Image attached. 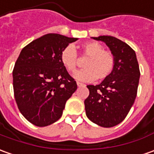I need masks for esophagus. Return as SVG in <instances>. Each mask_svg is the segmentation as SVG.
Segmentation results:
<instances>
[{"label": "esophagus", "mask_w": 154, "mask_h": 154, "mask_svg": "<svg viewBox=\"0 0 154 154\" xmlns=\"http://www.w3.org/2000/svg\"><path fill=\"white\" fill-rule=\"evenodd\" d=\"M77 84L78 87H83V86H85L84 84H83V83H81V82H77Z\"/></svg>", "instance_id": "1"}]
</instances>
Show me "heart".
<instances>
[{
    "label": "heart",
    "instance_id": "heart-1",
    "mask_svg": "<svg viewBox=\"0 0 154 154\" xmlns=\"http://www.w3.org/2000/svg\"><path fill=\"white\" fill-rule=\"evenodd\" d=\"M81 54L88 57L83 63L85 67L74 74V77L83 82L94 80L103 81L113 72L116 66V56L112 51L104 50L103 45L98 42L90 41L82 45ZM60 62L69 72H73L78 65V57L75 48L67 45L60 55Z\"/></svg>",
    "mask_w": 154,
    "mask_h": 154
}]
</instances>
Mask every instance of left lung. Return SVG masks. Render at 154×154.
<instances>
[{"instance_id": "1", "label": "left lung", "mask_w": 154, "mask_h": 154, "mask_svg": "<svg viewBox=\"0 0 154 154\" xmlns=\"http://www.w3.org/2000/svg\"><path fill=\"white\" fill-rule=\"evenodd\" d=\"M103 41L116 56L113 72L99 85H88L86 115L97 125L112 127L125 120L137 94L140 70L135 51L112 36L94 38Z\"/></svg>"}]
</instances>
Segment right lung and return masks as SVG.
Listing matches in <instances>:
<instances>
[{
    "label": "right lung",
    "instance_id": "add662e5",
    "mask_svg": "<svg viewBox=\"0 0 154 154\" xmlns=\"http://www.w3.org/2000/svg\"><path fill=\"white\" fill-rule=\"evenodd\" d=\"M48 33L22 50L12 71L16 103L34 125L46 126L62 116L67 99L77 90L75 79L60 62V52L77 40Z\"/></svg>",
    "mask_w": 154,
    "mask_h": 154
}]
</instances>
